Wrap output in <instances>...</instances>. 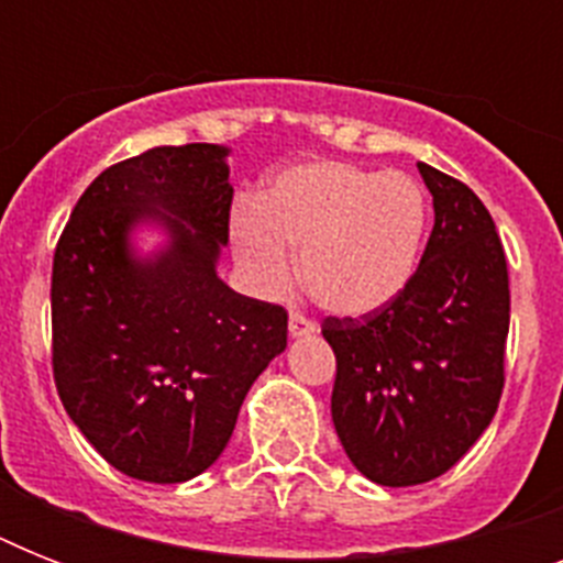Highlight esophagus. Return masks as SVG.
<instances>
[{
    "mask_svg": "<svg viewBox=\"0 0 563 563\" xmlns=\"http://www.w3.org/2000/svg\"><path fill=\"white\" fill-rule=\"evenodd\" d=\"M316 330H318V327L312 324L309 318L298 316V312H291V318H289V335H291V339H303V335H312Z\"/></svg>",
    "mask_w": 563,
    "mask_h": 563,
    "instance_id": "esophagus-1",
    "label": "esophagus"
}]
</instances>
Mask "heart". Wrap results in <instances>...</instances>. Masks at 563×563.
<instances>
[{"instance_id": "1", "label": "heart", "mask_w": 563, "mask_h": 563, "mask_svg": "<svg viewBox=\"0 0 563 563\" xmlns=\"http://www.w3.org/2000/svg\"><path fill=\"white\" fill-rule=\"evenodd\" d=\"M429 201L406 172L312 161L280 172L256 207L230 219L242 280L260 298H280L295 280L318 307L342 318L371 316L400 298L427 242Z\"/></svg>"}]
</instances>
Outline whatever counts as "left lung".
I'll return each mask as SVG.
<instances>
[{
    "label": "left lung",
    "instance_id": "1",
    "mask_svg": "<svg viewBox=\"0 0 563 563\" xmlns=\"http://www.w3.org/2000/svg\"><path fill=\"white\" fill-rule=\"evenodd\" d=\"M435 228L402 295L365 318H327L333 423L353 467L385 488L446 473L503 394L508 265L494 219L462 180L418 163Z\"/></svg>",
    "mask_w": 563,
    "mask_h": 563
}]
</instances>
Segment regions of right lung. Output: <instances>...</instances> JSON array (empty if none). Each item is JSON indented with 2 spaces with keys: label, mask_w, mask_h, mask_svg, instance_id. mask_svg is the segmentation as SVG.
I'll use <instances>...</instances> for the list:
<instances>
[{
  "label": "right lung",
  "mask_w": 563,
  "mask_h": 563,
  "mask_svg": "<svg viewBox=\"0 0 563 563\" xmlns=\"http://www.w3.org/2000/svg\"><path fill=\"white\" fill-rule=\"evenodd\" d=\"M228 145H157L78 198L52 265V368L66 415L131 479L175 485L228 446L247 388L286 351V309L219 277ZM140 229H161L152 252Z\"/></svg>",
  "instance_id": "1"
}]
</instances>
